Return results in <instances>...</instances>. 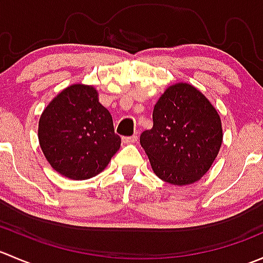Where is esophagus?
I'll use <instances>...</instances> for the list:
<instances>
[{
	"label": "esophagus",
	"instance_id": "obj_1",
	"mask_svg": "<svg viewBox=\"0 0 263 263\" xmlns=\"http://www.w3.org/2000/svg\"><path fill=\"white\" fill-rule=\"evenodd\" d=\"M136 141H137L136 135H132V136H126L122 139V142H123V144H135Z\"/></svg>",
	"mask_w": 263,
	"mask_h": 263
}]
</instances>
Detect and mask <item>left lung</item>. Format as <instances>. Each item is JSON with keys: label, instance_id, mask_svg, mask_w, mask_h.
I'll return each instance as SVG.
<instances>
[{"label": "left lung", "instance_id": "left-lung-1", "mask_svg": "<svg viewBox=\"0 0 263 263\" xmlns=\"http://www.w3.org/2000/svg\"><path fill=\"white\" fill-rule=\"evenodd\" d=\"M153 122L140 144L154 173L174 185L200 181L222 142L221 119L208 98L185 82L172 85L154 107Z\"/></svg>", "mask_w": 263, "mask_h": 263}]
</instances>
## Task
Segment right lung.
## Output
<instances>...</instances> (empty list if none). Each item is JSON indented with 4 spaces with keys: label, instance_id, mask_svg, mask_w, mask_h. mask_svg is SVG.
Segmentation results:
<instances>
[{
    "label": "right lung",
    "instance_id": "right-lung-1",
    "mask_svg": "<svg viewBox=\"0 0 263 263\" xmlns=\"http://www.w3.org/2000/svg\"><path fill=\"white\" fill-rule=\"evenodd\" d=\"M42 151L55 172L82 181L105 169L121 147L109 110L94 86L73 84L47 105L39 119Z\"/></svg>",
    "mask_w": 263,
    "mask_h": 263
}]
</instances>
